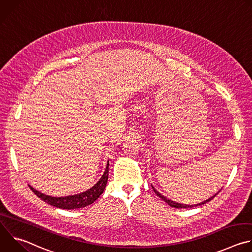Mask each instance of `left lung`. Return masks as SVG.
Segmentation results:
<instances>
[{"mask_svg": "<svg viewBox=\"0 0 252 252\" xmlns=\"http://www.w3.org/2000/svg\"><path fill=\"white\" fill-rule=\"evenodd\" d=\"M152 188H153V190L156 192V194L158 195V196H159L161 199H163L169 206H171V207H175V208H189V207H194V206H198V205H201V204H204V203H206V202H208V201H210L215 195H217L218 193H215L213 196H211V197H209L208 199H206V200H204V201H202L201 203H197V204H191V205H189V204H183V203H178V202H175V201H173V200H171V199H168V198H166L164 195H162L161 193H159L153 186H152Z\"/></svg>", "mask_w": 252, "mask_h": 252, "instance_id": "8db88e82", "label": "left lung"}]
</instances>
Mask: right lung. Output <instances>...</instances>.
<instances>
[{"label": "right lung", "mask_w": 252, "mask_h": 252, "mask_svg": "<svg viewBox=\"0 0 252 252\" xmlns=\"http://www.w3.org/2000/svg\"><path fill=\"white\" fill-rule=\"evenodd\" d=\"M107 179H109V161H107L106 168H105L103 174L101 175V177L99 178V181L92 189H90L87 191H84L82 193H79V194L62 196V197H54V196H50V195H47V194H44V193L38 191L37 189H34L31 186H29V187L35 195L53 206L63 208V209H75V208L86 207V206L92 204L93 202H94L100 196V194L103 192L106 183H107Z\"/></svg>", "instance_id": "add662e5"}]
</instances>
